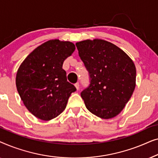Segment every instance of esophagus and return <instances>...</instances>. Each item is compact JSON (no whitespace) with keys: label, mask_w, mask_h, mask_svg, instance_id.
Instances as JSON below:
<instances>
[{"label":"esophagus","mask_w":158,"mask_h":158,"mask_svg":"<svg viewBox=\"0 0 158 158\" xmlns=\"http://www.w3.org/2000/svg\"><path fill=\"white\" fill-rule=\"evenodd\" d=\"M75 88H76V89L78 90L80 89V84H79V83H76L75 84Z\"/></svg>","instance_id":"esophagus-1"}]
</instances>
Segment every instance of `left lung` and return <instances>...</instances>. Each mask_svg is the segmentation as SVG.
I'll use <instances>...</instances> for the list:
<instances>
[{
	"label": "left lung",
	"mask_w": 158,
	"mask_h": 158,
	"mask_svg": "<svg viewBox=\"0 0 158 158\" xmlns=\"http://www.w3.org/2000/svg\"><path fill=\"white\" fill-rule=\"evenodd\" d=\"M75 45L90 76L89 85L81 94L86 108L104 119L117 116L135 88L133 61L119 47L103 40H84Z\"/></svg>",
	"instance_id": "8db88e82"
}]
</instances>
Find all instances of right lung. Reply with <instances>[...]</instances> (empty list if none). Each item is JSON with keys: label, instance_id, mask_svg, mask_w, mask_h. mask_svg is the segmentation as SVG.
Wrapping results in <instances>:
<instances>
[{"label": "right lung", "instance_id": "add662e5", "mask_svg": "<svg viewBox=\"0 0 158 158\" xmlns=\"http://www.w3.org/2000/svg\"><path fill=\"white\" fill-rule=\"evenodd\" d=\"M75 49L70 42L49 40L36 47L19 67L17 90L27 109L40 119L49 121L59 116L76 90L62 69L64 60Z\"/></svg>", "mask_w": 158, "mask_h": 158}]
</instances>
